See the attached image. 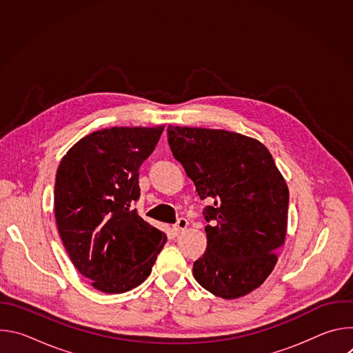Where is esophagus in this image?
<instances>
[{
    "label": "esophagus",
    "instance_id": "1",
    "mask_svg": "<svg viewBox=\"0 0 353 353\" xmlns=\"http://www.w3.org/2000/svg\"><path fill=\"white\" fill-rule=\"evenodd\" d=\"M187 226H188L187 219H185V218H180V219L177 221V223L173 226V230H174L176 234H180L183 230L187 229Z\"/></svg>",
    "mask_w": 353,
    "mask_h": 353
}]
</instances>
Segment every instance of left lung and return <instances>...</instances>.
<instances>
[{
    "label": "left lung",
    "mask_w": 353,
    "mask_h": 353,
    "mask_svg": "<svg viewBox=\"0 0 353 353\" xmlns=\"http://www.w3.org/2000/svg\"><path fill=\"white\" fill-rule=\"evenodd\" d=\"M176 161L194 181L204 211L207 251L195 281L230 300L260 288L278 261L288 229L289 190L267 146L226 130L169 125Z\"/></svg>",
    "instance_id": "left-lung-1"
}]
</instances>
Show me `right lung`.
I'll list each match as a JSON object with an SVG mask.
<instances>
[{
  "label": "right lung",
  "mask_w": 353,
  "mask_h": 353,
  "mask_svg": "<svg viewBox=\"0 0 353 353\" xmlns=\"http://www.w3.org/2000/svg\"><path fill=\"white\" fill-rule=\"evenodd\" d=\"M163 128L94 131L74 143L59 165L54 214L60 237L74 267L103 293L141 285L168 240L132 210L139 196L138 169Z\"/></svg>",
  "instance_id": "1"
}]
</instances>
